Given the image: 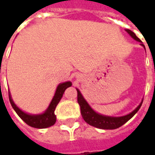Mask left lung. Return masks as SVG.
Instances as JSON below:
<instances>
[{
  "mask_svg": "<svg viewBox=\"0 0 155 155\" xmlns=\"http://www.w3.org/2000/svg\"><path fill=\"white\" fill-rule=\"evenodd\" d=\"M130 36L133 39H134L135 41L141 42L140 39L138 38L136 35L134 33L133 31H131L129 29L125 30ZM142 46L144 47V45L143 44H140ZM145 49V48H144ZM77 91V101L78 103L81 106V115L83 117L84 120L87 124H89L91 126L96 127L99 129H102V130H114L117 128H120V126H122L123 124L126 123L128 120H130L132 117L136 114L138 110H140L141 107V104L143 103V101L140 104V105L132 111L130 114L124 115V116L121 117H112V116H105V115H102L96 113L95 111L92 109V108L89 105L86 101L84 100V98L83 97V95L81 94V91H79L78 89H76Z\"/></svg>",
  "mask_w": 155,
  "mask_h": 155,
  "instance_id": "obj_1",
  "label": "left lung"
}]
</instances>
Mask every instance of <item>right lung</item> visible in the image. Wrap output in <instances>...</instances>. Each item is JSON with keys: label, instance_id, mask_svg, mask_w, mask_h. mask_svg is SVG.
<instances>
[{"label": "right lung", "instance_id": "1", "mask_svg": "<svg viewBox=\"0 0 155 155\" xmlns=\"http://www.w3.org/2000/svg\"><path fill=\"white\" fill-rule=\"evenodd\" d=\"M71 84H72V83L71 81H67V82L61 83V84H59L57 89H56V91H55V94H54V97L52 99L49 107L47 108V110L45 111L43 114H27V113H25L21 110H20L12 101L10 93H9V100H10L12 108L15 110L16 114H18L20 118L25 123L27 124L30 126L33 127V128L45 129V128H48V127H51L54 124L55 121H56V116L54 114V110H55L58 103L60 102L61 98L63 96L64 91L68 87L71 86Z\"/></svg>", "mask_w": 155, "mask_h": 155}]
</instances>
